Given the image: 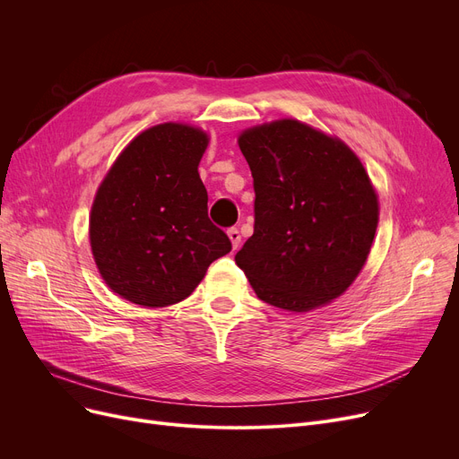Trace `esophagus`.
I'll return each mask as SVG.
<instances>
[{
  "mask_svg": "<svg viewBox=\"0 0 459 459\" xmlns=\"http://www.w3.org/2000/svg\"><path fill=\"white\" fill-rule=\"evenodd\" d=\"M227 234H229L230 242H232V247H234V249H238V247H239V244H242V234H239V230H238L236 227L229 229V230H227Z\"/></svg>",
  "mask_w": 459,
  "mask_h": 459,
  "instance_id": "1",
  "label": "esophagus"
}]
</instances>
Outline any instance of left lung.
Returning a JSON list of instances; mask_svg holds the SVG:
<instances>
[{
  "mask_svg": "<svg viewBox=\"0 0 459 459\" xmlns=\"http://www.w3.org/2000/svg\"><path fill=\"white\" fill-rule=\"evenodd\" d=\"M255 187V232L234 256L256 296L305 312L339 298L368 258L377 197L339 139L284 118L238 139Z\"/></svg>",
  "mask_w": 459,
  "mask_h": 459,
  "instance_id": "8db88e82",
  "label": "left lung"
}]
</instances>
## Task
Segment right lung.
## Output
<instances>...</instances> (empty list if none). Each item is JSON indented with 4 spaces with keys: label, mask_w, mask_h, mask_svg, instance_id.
I'll return each instance as SVG.
<instances>
[{
    "label": "right lung",
    "mask_w": 459,
    "mask_h": 459,
    "mask_svg": "<svg viewBox=\"0 0 459 459\" xmlns=\"http://www.w3.org/2000/svg\"><path fill=\"white\" fill-rule=\"evenodd\" d=\"M208 135L186 125L139 134L113 163L91 210V249L115 294L143 307L186 299L232 249L208 217L199 161Z\"/></svg>",
    "instance_id": "right-lung-1"
}]
</instances>
